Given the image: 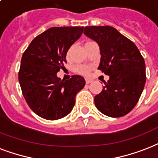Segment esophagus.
Instances as JSON below:
<instances>
[{
    "instance_id": "esophagus-1",
    "label": "esophagus",
    "mask_w": 158,
    "mask_h": 158,
    "mask_svg": "<svg viewBox=\"0 0 158 158\" xmlns=\"http://www.w3.org/2000/svg\"><path fill=\"white\" fill-rule=\"evenodd\" d=\"M90 82H91V80H90V79H85V83H86V84H90Z\"/></svg>"
}]
</instances>
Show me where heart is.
Masks as SVG:
<instances>
[{
	"instance_id": "b5f03b06",
	"label": "heart",
	"mask_w": 158,
	"mask_h": 158,
	"mask_svg": "<svg viewBox=\"0 0 158 158\" xmlns=\"http://www.w3.org/2000/svg\"><path fill=\"white\" fill-rule=\"evenodd\" d=\"M90 68L87 66H77L76 68V71L80 74H82V75H88L90 73Z\"/></svg>"
}]
</instances>
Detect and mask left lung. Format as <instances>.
I'll use <instances>...</instances> for the list:
<instances>
[{"label": "left lung", "instance_id": "left-lung-1", "mask_svg": "<svg viewBox=\"0 0 158 158\" xmlns=\"http://www.w3.org/2000/svg\"><path fill=\"white\" fill-rule=\"evenodd\" d=\"M84 34L99 44L98 69L110 76L95 105L101 113L118 118L126 115L139 101L146 82L145 62L137 46L111 26H86Z\"/></svg>", "mask_w": 158, "mask_h": 158}]
</instances>
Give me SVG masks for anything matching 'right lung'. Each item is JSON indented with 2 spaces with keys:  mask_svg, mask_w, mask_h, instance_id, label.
Listing matches in <instances>:
<instances>
[{
  "mask_svg": "<svg viewBox=\"0 0 158 158\" xmlns=\"http://www.w3.org/2000/svg\"><path fill=\"white\" fill-rule=\"evenodd\" d=\"M84 27H52L38 35L23 53L19 81L28 106L48 120L68 115L75 105L76 95L84 86L82 77L61 80L57 73L67 63L66 55L81 37Z\"/></svg>",
  "mask_w": 158,
  "mask_h": 158,
  "instance_id": "obj_1",
  "label": "right lung"
}]
</instances>
